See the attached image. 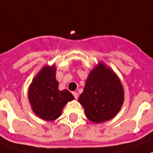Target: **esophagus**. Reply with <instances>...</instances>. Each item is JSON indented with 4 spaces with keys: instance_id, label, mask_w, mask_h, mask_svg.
I'll list each match as a JSON object with an SVG mask.
<instances>
[{
    "instance_id": "obj_1",
    "label": "esophagus",
    "mask_w": 153,
    "mask_h": 153,
    "mask_svg": "<svg viewBox=\"0 0 153 153\" xmlns=\"http://www.w3.org/2000/svg\"><path fill=\"white\" fill-rule=\"evenodd\" d=\"M73 95H74V97H75V99H77L78 98V93L76 92V91H74V92H72Z\"/></svg>"
}]
</instances>
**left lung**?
Masks as SVG:
<instances>
[{
  "instance_id": "1",
  "label": "left lung",
  "mask_w": 153,
  "mask_h": 153,
  "mask_svg": "<svg viewBox=\"0 0 153 153\" xmlns=\"http://www.w3.org/2000/svg\"><path fill=\"white\" fill-rule=\"evenodd\" d=\"M123 88L110 68L100 63L90 72L78 102L90 121L100 123L115 116L123 105Z\"/></svg>"
}]
</instances>
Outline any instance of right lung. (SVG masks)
<instances>
[{
	"instance_id": "right-lung-1",
	"label": "right lung",
	"mask_w": 153,
	"mask_h": 153,
	"mask_svg": "<svg viewBox=\"0 0 153 153\" xmlns=\"http://www.w3.org/2000/svg\"><path fill=\"white\" fill-rule=\"evenodd\" d=\"M55 70L54 65L44 67L34 78L28 90L29 102L33 111L46 121L58 119L64 106L74 99L72 94L68 90H58Z\"/></svg>"
}]
</instances>
